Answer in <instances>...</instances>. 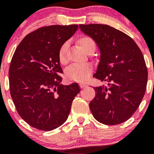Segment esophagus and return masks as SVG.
Here are the masks:
<instances>
[{
	"label": "esophagus",
	"instance_id": "1",
	"mask_svg": "<svg viewBox=\"0 0 154 154\" xmlns=\"http://www.w3.org/2000/svg\"><path fill=\"white\" fill-rule=\"evenodd\" d=\"M79 85L81 88H84V87L86 86V83H85V82H79Z\"/></svg>",
	"mask_w": 154,
	"mask_h": 154
}]
</instances>
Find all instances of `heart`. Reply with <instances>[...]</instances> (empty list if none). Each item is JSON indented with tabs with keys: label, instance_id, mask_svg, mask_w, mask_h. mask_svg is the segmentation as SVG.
Instances as JSON below:
<instances>
[{
	"label": "heart",
	"instance_id": "b5f03b06",
	"mask_svg": "<svg viewBox=\"0 0 154 154\" xmlns=\"http://www.w3.org/2000/svg\"><path fill=\"white\" fill-rule=\"evenodd\" d=\"M77 42L82 48L86 53L90 52L91 51H95L96 49V43L93 39L89 36L83 35V36L79 37ZM67 49V43H64L58 50V61L62 65L67 63V58H66ZM91 72H92V67L88 64L72 65L67 69L65 72V76L68 79L72 80V81H84L89 77Z\"/></svg>",
	"mask_w": 154,
	"mask_h": 154
}]
</instances>
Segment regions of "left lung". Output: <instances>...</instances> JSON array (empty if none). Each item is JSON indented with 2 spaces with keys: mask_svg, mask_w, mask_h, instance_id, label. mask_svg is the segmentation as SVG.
Segmentation results:
<instances>
[{
  "mask_svg": "<svg viewBox=\"0 0 154 154\" xmlns=\"http://www.w3.org/2000/svg\"><path fill=\"white\" fill-rule=\"evenodd\" d=\"M100 51L93 75L108 85L95 87L89 103L94 118L106 125H117L130 119L142 101L147 83V69L136 42L125 33L106 24H80Z\"/></svg>",
  "mask_w": 154,
  "mask_h": 154,
  "instance_id": "obj_1",
  "label": "left lung"
}]
</instances>
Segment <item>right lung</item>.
<instances>
[{"label":"right lung","mask_w":154,"mask_h":154,"mask_svg":"<svg viewBox=\"0 0 154 154\" xmlns=\"http://www.w3.org/2000/svg\"><path fill=\"white\" fill-rule=\"evenodd\" d=\"M77 24L51 25L28 34L14 53L9 69L10 92L17 112L38 130L50 131L69 115L78 83L61 84L58 50L78 30Z\"/></svg>","instance_id":"add662e5"}]
</instances>
